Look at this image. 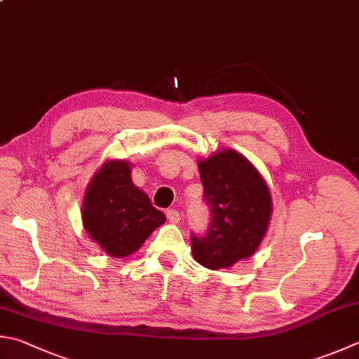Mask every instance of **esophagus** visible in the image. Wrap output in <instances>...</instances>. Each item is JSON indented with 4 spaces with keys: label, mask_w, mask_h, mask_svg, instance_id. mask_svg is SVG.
I'll list each match as a JSON object with an SVG mask.
<instances>
[{
    "label": "esophagus",
    "mask_w": 359,
    "mask_h": 359,
    "mask_svg": "<svg viewBox=\"0 0 359 359\" xmlns=\"http://www.w3.org/2000/svg\"><path fill=\"white\" fill-rule=\"evenodd\" d=\"M167 219L172 223H180L181 214H180V211H177V209H167Z\"/></svg>",
    "instance_id": "obj_1"
}]
</instances>
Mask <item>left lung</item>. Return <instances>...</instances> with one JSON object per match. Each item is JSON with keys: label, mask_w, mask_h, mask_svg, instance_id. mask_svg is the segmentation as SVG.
<instances>
[{"label": "left lung", "mask_w": 359, "mask_h": 359, "mask_svg": "<svg viewBox=\"0 0 359 359\" xmlns=\"http://www.w3.org/2000/svg\"><path fill=\"white\" fill-rule=\"evenodd\" d=\"M198 170L211 223L203 238L192 236L194 259L206 269H228L258 250L272 197L256 167L231 148L200 159Z\"/></svg>", "instance_id": "1"}]
</instances>
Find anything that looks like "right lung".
<instances>
[{"instance_id": "1", "label": "right lung", "mask_w": 359, "mask_h": 359, "mask_svg": "<svg viewBox=\"0 0 359 359\" xmlns=\"http://www.w3.org/2000/svg\"><path fill=\"white\" fill-rule=\"evenodd\" d=\"M83 225L92 241L114 258H125L142 247L165 215L134 186L126 161H107L93 175L83 200Z\"/></svg>"}]
</instances>
